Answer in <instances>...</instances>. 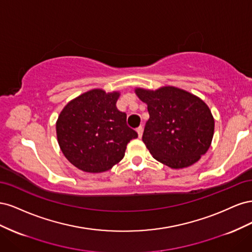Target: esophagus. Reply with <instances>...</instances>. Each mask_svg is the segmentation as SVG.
I'll use <instances>...</instances> for the list:
<instances>
[{
	"label": "esophagus",
	"instance_id": "obj_1",
	"mask_svg": "<svg viewBox=\"0 0 252 252\" xmlns=\"http://www.w3.org/2000/svg\"><path fill=\"white\" fill-rule=\"evenodd\" d=\"M136 132H138L139 138H141L142 134H143V127H142V126H139L138 128H136Z\"/></svg>",
	"mask_w": 252,
	"mask_h": 252
}]
</instances>
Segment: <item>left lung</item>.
I'll use <instances>...</instances> for the list:
<instances>
[{
  "mask_svg": "<svg viewBox=\"0 0 252 252\" xmlns=\"http://www.w3.org/2000/svg\"><path fill=\"white\" fill-rule=\"evenodd\" d=\"M134 93L147 105L149 120L142 140L157 161L172 169H182L207 152L215 132V119L202 98L174 86L157 90L136 87Z\"/></svg>",
  "mask_w": 252,
  "mask_h": 252,
  "instance_id": "left-lung-1",
  "label": "left lung"
}]
</instances>
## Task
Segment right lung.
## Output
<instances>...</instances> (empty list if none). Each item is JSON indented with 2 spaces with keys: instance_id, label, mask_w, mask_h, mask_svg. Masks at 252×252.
I'll use <instances>...</instances> for the list:
<instances>
[{
  "instance_id": "add662e5",
  "label": "right lung",
  "mask_w": 252,
  "mask_h": 252,
  "mask_svg": "<svg viewBox=\"0 0 252 252\" xmlns=\"http://www.w3.org/2000/svg\"><path fill=\"white\" fill-rule=\"evenodd\" d=\"M120 91L96 88L68 102L56 129L59 146L78 169L100 173L111 169L125 156L127 144L138 138L126 124V113L117 108Z\"/></svg>"
}]
</instances>
